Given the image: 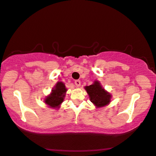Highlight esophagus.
<instances>
[{"label": "esophagus", "instance_id": "obj_1", "mask_svg": "<svg viewBox=\"0 0 156 156\" xmlns=\"http://www.w3.org/2000/svg\"><path fill=\"white\" fill-rule=\"evenodd\" d=\"M75 84H76V86L77 87H79L80 86V80H75Z\"/></svg>", "mask_w": 156, "mask_h": 156}]
</instances>
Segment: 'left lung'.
<instances>
[{"instance_id": "1", "label": "left lung", "mask_w": 156, "mask_h": 156, "mask_svg": "<svg viewBox=\"0 0 156 156\" xmlns=\"http://www.w3.org/2000/svg\"><path fill=\"white\" fill-rule=\"evenodd\" d=\"M89 96L90 101L96 108H101L108 105L111 101L112 95L104 90L100 83L96 80L94 83L85 87Z\"/></svg>"}]
</instances>
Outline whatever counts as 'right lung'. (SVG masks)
Returning a JSON list of instances; mask_svg holds the SVG:
<instances>
[{
    "instance_id": "1",
    "label": "right lung",
    "mask_w": 156,
    "mask_h": 156,
    "mask_svg": "<svg viewBox=\"0 0 156 156\" xmlns=\"http://www.w3.org/2000/svg\"><path fill=\"white\" fill-rule=\"evenodd\" d=\"M67 88L62 82H58L52 92L44 98V103L51 108H59L60 104L64 101Z\"/></svg>"
}]
</instances>
